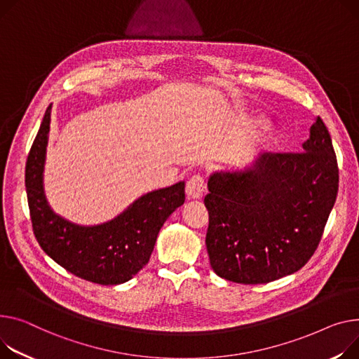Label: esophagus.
I'll list each match as a JSON object with an SVG mask.
<instances>
[{"label":"esophagus","mask_w":359,"mask_h":359,"mask_svg":"<svg viewBox=\"0 0 359 359\" xmlns=\"http://www.w3.org/2000/svg\"><path fill=\"white\" fill-rule=\"evenodd\" d=\"M205 180L201 175L190 177L186 183V195L189 199H201L205 192Z\"/></svg>","instance_id":"esophagus-1"}]
</instances>
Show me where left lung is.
<instances>
[{
    "label": "left lung",
    "instance_id": "1",
    "mask_svg": "<svg viewBox=\"0 0 359 359\" xmlns=\"http://www.w3.org/2000/svg\"><path fill=\"white\" fill-rule=\"evenodd\" d=\"M339 170L318 116L300 153H264L243 172L213 173L205 206L206 250L219 277L270 283L315 254L338 195Z\"/></svg>",
    "mask_w": 359,
    "mask_h": 359
}]
</instances>
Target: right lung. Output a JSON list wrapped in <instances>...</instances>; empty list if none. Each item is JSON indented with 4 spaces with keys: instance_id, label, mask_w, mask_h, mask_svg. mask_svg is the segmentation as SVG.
Instances as JSON below:
<instances>
[{
    "instance_id": "1",
    "label": "right lung",
    "mask_w": 359,
    "mask_h": 359,
    "mask_svg": "<svg viewBox=\"0 0 359 359\" xmlns=\"http://www.w3.org/2000/svg\"><path fill=\"white\" fill-rule=\"evenodd\" d=\"M50 109L52 105L44 112L26 163V190L36 240L47 255L76 277L104 285L126 283L147 264L163 224L184 203V182L141 196L102 225L81 226L63 219L50 209L43 190Z\"/></svg>"
}]
</instances>
